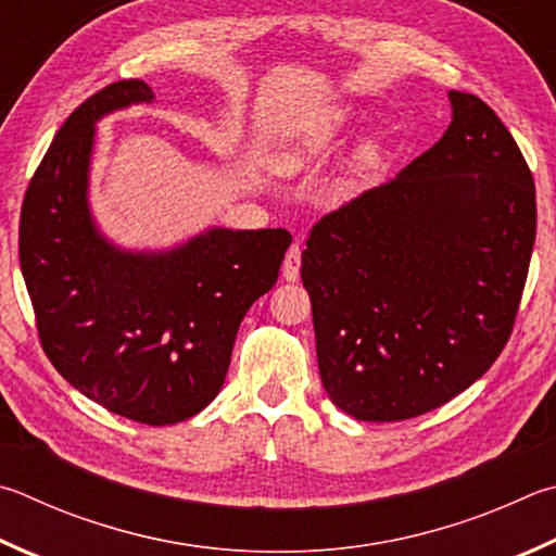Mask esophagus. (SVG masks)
I'll list each match as a JSON object with an SVG mask.
<instances>
[{"instance_id": "1", "label": "esophagus", "mask_w": 556, "mask_h": 556, "mask_svg": "<svg viewBox=\"0 0 556 556\" xmlns=\"http://www.w3.org/2000/svg\"><path fill=\"white\" fill-rule=\"evenodd\" d=\"M301 269V248L291 245L285 255V265H281V277L287 281H296Z\"/></svg>"}]
</instances>
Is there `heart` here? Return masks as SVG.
Returning <instances> with one entry per match:
<instances>
[{
	"label": "heart",
	"mask_w": 556,
	"mask_h": 556,
	"mask_svg": "<svg viewBox=\"0 0 556 556\" xmlns=\"http://www.w3.org/2000/svg\"><path fill=\"white\" fill-rule=\"evenodd\" d=\"M355 118V111L348 104H330L318 109L316 114L287 128V134L281 136L279 146L271 155V163L281 173H296V169H304L306 165L318 163L320 157H326L340 136L345 134L350 121ZM379 157V146L375 140L362 146L357 150V165L359 167H371Z\"/></svg>",
	"instance_id": "1"
}]
</instances>
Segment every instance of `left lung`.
Returning <instances> with one entry per match:
<instances>
[{"mask_svg":"<svg viewBox=\"0 0 556 556\" xmlns=\"http://www.w3.org/2000/svg\"><path fill=\"white\" fill-rule=\"evenodd\" d=\"M435 146L313 226L301 255L323 389L357 420H406L486 375L506 345L538 228L503 121L450 92Z\"/></svg>","mask_w":556,"mask_h":556,"instance_id":"8db88e82","label":"left lung"}]
</instances>
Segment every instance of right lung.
I'll return each instance as SVG.
<instances>
[{"instance_id":"add662e5","label":"right lung","mask_w":556,"mask_h":556,"mask_svg":"<svg viewBox=\"0 0 556 556\" xmlns=\"http://www.w3.org/2000/svg\"><path fill=\"white\" fill-rule=\"evenodd\" d=\"M153 102L143 79H121L70 114L24 197L18 260L63 379L116 416L175 426L224 387L240 320L275 287L291 236L211 226L165 250L109 240L89 206L97 124Z\"/></svg>"}]
</instances>
